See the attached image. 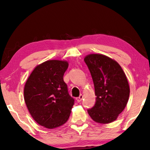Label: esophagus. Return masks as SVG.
<instances>
[{"label":"esophagus","instance_id":"1","mask_svg":"<svg viewBox=\"0 0 150 150\" xmlns=\"http://www.w3.org/2000/svg\"><path fill=\"white\" fill-rule=\"evenodd\" d=\"M83 96L82 95H81L79 96V97H77V98H76V100H77V103H80L81 100H82V99H83Z\"/></svg>","mask_w":150,"mask_h":150}]
</instances>
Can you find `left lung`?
Instances as JSON below:
<instances>
[{
	"label": "left lung",
	"mask_w": 150,
	"mask_h": 150,
	"mask_svg": "<svg viewBox=\"0 0 150 150\" xmlns=\"http://www.w3.org/2000/svg\"><path fill=\"white\" fill-rule=\"evenodd\" d=\"M84 61L92 76L96 96L95 105L88 114L97 123L112 122L125 108L130 96L126 74L117 62L105 55L91 54Z\"/></svg>",
	"instance_id": "1"
}]
</instances>
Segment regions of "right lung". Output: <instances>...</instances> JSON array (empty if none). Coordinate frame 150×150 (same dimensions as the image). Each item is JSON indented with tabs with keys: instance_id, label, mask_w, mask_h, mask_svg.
Masks as SVG:
<instances>
[{
	"instance_id": "obj_1",
	"label": "right lung",
	"mask_w": 150,
	"mask_h": 150,
	"mask_svg": "<svg viewBox=\"0 0 150 150\" xmlns=\"http://www.w3.org/2000/svg\"><path fill=\"white\" fill-rule=\"evenodd\" d=\"M68 66L65 60L46 61L34 68L25 83L24 98L30 115L48 129L63 125L74 105L63 81Z\"/></svg>"
}]
</instances>
